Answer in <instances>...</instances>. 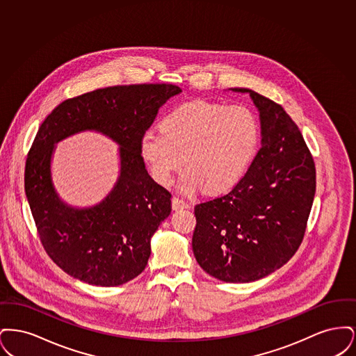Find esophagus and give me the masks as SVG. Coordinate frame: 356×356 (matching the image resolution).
Wrapping results in <instances>:
<instances>
[{
  "label": "esophagus",
  "instance_id": "esophagus-1",
  "mask_svg": "<svg viewBox=\"0 0 356 356\" xmlns=\"http://www.w3.org/2000/svg\"><path fill=\"white\" fill-rule=\"evenodd\" d=\"M189 207V204L186 203V200H183V199H180V197H177V196H173L172 197V208L173 209H184V208H188Z\"/></svg>",
  "mask_w": 356,
  "mask_h": 356
}]
</instances>
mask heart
Instances as JSON below:
<instances>
[{"instance_id":"b5f03b06","label":"heart","mask_w":356,"mask_h":356,"mask_svg":"<svg viewBox=\"0 0 356 356\" xmlns=\"http://www.w3.org/2000/svg\"><path fill=\"white\" fill-rule=\"evenodd\" d=\"M259 136V122L250 108L197 100L172 109L161 121V132L143 136L140 151L159 184L170 186L184 164L183 192L193 193L204 186L209 193H220L243 177Z\"/></svg>"}]
</instances>
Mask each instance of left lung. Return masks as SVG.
<instances>
[{
    "instance_id": "8db88e82",
    "label": "left lung",
    "mask_w": 356,
    "mask_h": 356,
    "mask_svg": "<svg viewBox=\"0 0 356 356\" xmlns=\"http://www.w3.org/2000/svg\"><path fill=\"white\" fill-rule=\"evenodd\" d=\"M260 111L261 148L228 193L195 207L193 254L204 271L248 283L276 271L305 237L316 191L315 161L282 105L245 88Z\"/></svg>"
}]
</instances>
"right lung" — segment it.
<instances>
[{"mask_svg": "<svg viewBox=\"0 0 356 356\" xmlns=\"http://www.w3.org/2000/svg\"><path fill=\"white\" fill-rule=\"evenodd\" d=\"M179 92L173 84L96 89L61 102L40 125L25 163V193L45 252L74 279L115 287L145 270L151 237L170 216L172 195L148 175L140 143L159 108ZM84 129L120 143L122 172L102 204L74 210L58 200L49 167L54 143Z\"/></svg>", "mask_w": 356, "mask_h": 356, "instance_id": "right-lung-1", "label": "right lung"}]
</instances>
